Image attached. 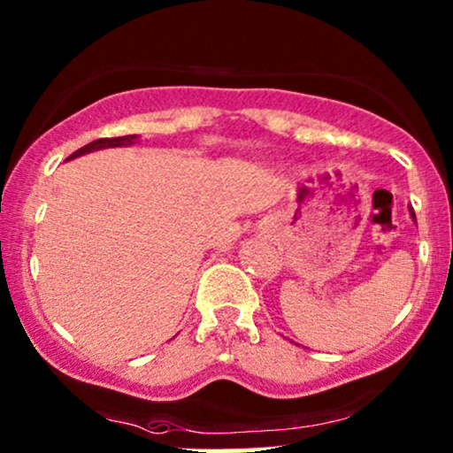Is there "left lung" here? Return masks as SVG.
<instances>
[{
	"label": "left lung",
	"mask_w": 453,
	"mask_h": 453,
	"mask_svg": "<svg viewBox=\"0 0 453 453\" xmlns=\"http://www.w3.org/2000/svg\"><path fill=\"white\" fill-rule=\"evenodd\" d=\"M410 216H411V220L416 222V214H414V208H410Z\"/></svg>",
	"instance_id": "left-lung-1"
}]
</instances>
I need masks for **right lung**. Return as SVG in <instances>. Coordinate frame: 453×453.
Here are the masks:
<instances>
[{
	"label": "right lung",
	"mask_w": 453,
	"mask_h": 453,
	"mask_svg": "<svg viewBox=\"0 0 453 453\" xmlns=\"http://www.w3.org/2000/svg\"><path fill=\"white\" fill-rule=\"evenodd\" d=\"M136 141H138V134H127V136H119V138H98V141H94L90 144H86V147L77 149L75 153L71 155V157H66V161L75 159V157H81V155L92 153V150L113 149V147H130V144H134Z\"/></svg>",
	"instance_id": "add662e5"
}]
</instances>
